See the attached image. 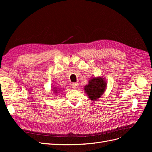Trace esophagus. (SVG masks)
Masks as SVG:
<instances>
[{"label": "esophagus", "instance_id": "esophagus-1", "mask_svg": "<svg viewBox=\"0 0 152 152\" xmlns=\"http://www.w3.org/2000/svg\"><path fill=\"white\" fill-rule=\"evenodd\" d=\"M78 86H79V84H78L77 82H73V83L72 84V87L74 89H76L77 88Z\"/></svg>", "mask_w": 152, "mask_h": 152}]
</instances>
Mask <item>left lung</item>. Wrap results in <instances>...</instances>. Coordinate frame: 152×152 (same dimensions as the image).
<instances>
[{"label": "left lung", "mask_w": 152, "mask_h": 152, "mask_svg": "<svg viewBox=\"0 0 152 152\" xmlns=\"http://www.w3.org/2000/svg\"><path fill=\"white\" fill-rule=\"evenodd\" d=\"M106 82L102 78H94L85 86V91L91 100H96L102 96L105 91Z\"/></svg>", "instance_id": "8db88e82"}]
</instances>
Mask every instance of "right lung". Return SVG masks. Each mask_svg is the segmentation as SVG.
I'll return each mask as SVG.
<instances>
[{"label": "right lung", "instance_id": "1", "mask_svg": "<svg viewBox=\"0 0 152 152\" xmlns=\"http://www.w3.org/2000/svg\"><path fill=\"white\" fill-rule=\"evenodd\" d=\"M56 91H57V90H56Z\"/></svg>", "mask_w": 152, "mask_h": 152}]
</instances>
